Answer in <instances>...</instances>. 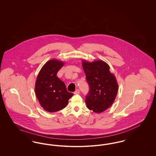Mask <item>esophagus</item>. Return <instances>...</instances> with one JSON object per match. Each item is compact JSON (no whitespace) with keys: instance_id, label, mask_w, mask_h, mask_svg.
<instances>
[{"instance_id":"esophagus-1","label":"esophagus","mask_w":156,"mask_h":156,"mask_svg":"<svg viewBox=\"0 0 156 156\" xmlns=\"http://www.w3.org/2000/svg\"><path fill=\"white\" fill-rule=\"evenodd\" d=\"M80 90H79V89H76V90L74 92L75 95L80 94Z\"/></svg>"}]
</instances>
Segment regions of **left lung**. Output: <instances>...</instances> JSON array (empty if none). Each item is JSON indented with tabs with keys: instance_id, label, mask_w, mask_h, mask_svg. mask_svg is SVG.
Here are the masks:
<instances>
[{
	"instance_id": "1",
	"label": "left lung",
	"mask_w": 156,
	"mask_h": 156,
	"mask_svg": "<svg viewBox=\"0 0 156 156\" xmlns=\"http://www.w3.org/2000/svg\"><path fill=\"white\" fill-rule=\"evenodd\" d=\"M82 65L90 88L85 98L87 106L94 112H103L111 106L117 95L116 78L109 71V66L102 60L90 62L83 59Z\"/></svg>"
}]
</instances>
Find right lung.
<instances>
[{
	"label": "right lung",
	"mask_w": 156,
	"mask_h": 156,
	"mask_svg": "<svg viewBox=\"0 0 156 156\" xmlns=\"http://www.w3.org/2000/svg\"><path fill=\"white\" fill-rule=\"evenodd\" d=\"M64 62L58 59L48 61L40 71L35 83V93L41 106L45 111L58 112L67 106L73 96L67 90L66 84L57 76Z\"/></svg>",
	"instance_id": "add662e5"
}]
</instances>
